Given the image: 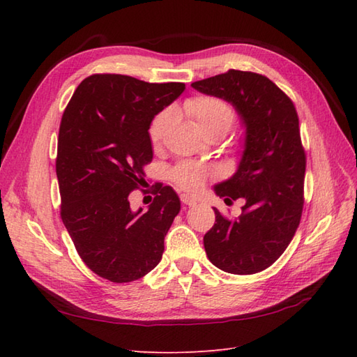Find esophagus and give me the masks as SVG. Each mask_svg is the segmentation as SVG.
<instances>
[{
	"label": "esophagus",
	"instance_id": "1",
	"mask_svg": "<svg viewBox=\"0 0 357 357\" xmlns=\"http://www.w3.org/2000/svg\"><path fill=\"white\" fill-rule=\"evenodd\" d=\"M181 201H183V204H185V206H195L196 204V198H193V196L190 195H181Z\"/></svg>",
	"mask_w": 357,
	"mask_h": 357
}]
</instances>
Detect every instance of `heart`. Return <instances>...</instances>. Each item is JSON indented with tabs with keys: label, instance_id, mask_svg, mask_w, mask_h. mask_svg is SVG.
Segmentation results:
<instances>
[{
	"label": "heart",
	"instance_id": "b5f03b06",
	"mask_svg": "<svg viewBox=\"0 0 357 357\" xmlns=\"http://www.w3.org/2000/svg\"><path fill=\"white\" fill-rule=\"evenodd\" d=\"M184 112L190 116L199 130L207 135H225L234 123V110L230 104L213 96H195L184 102ZM173 121V112L167 109L159 113L150 126V139L158 144L162 139L167 128ZM208 170L192 162H184L174 167L172 178L179 187L185 190H198L204 184Z\"/></svg>",
	"mask_w": 357,
	"mask_h": 357
}]
</instances>
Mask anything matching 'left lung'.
<instances>
[{"label":"left lung","instance_id":"obj_1","mask_svg":"<svg viewBox=\"0 0 357 357\" xmlns=\"http://www.w3.org/2000/svg\"><path fill=\"white\" fill-rule=\"evenodd\" d=\"M192 87L233 105L244 127L238 169L213 190L225 202L242 198L236 221L215 208L216 224L204 236L210 262L231 275H253L290 244L304 206L305 153L294 105L262 75L230 69Z\"/></svg>","mask_w":357,"mask_h":357}]
</instances>
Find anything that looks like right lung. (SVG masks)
Here are the masks:
<instances>
[{"label": "right lung", "instance_id": "obj_1", "mask_svg": "<svg viewBox=\"0 0 357 357\" xmlns=\"http://www.w3.org/2000/svg\"><path fill=\"white\" fill-rule=\"evenodd\" d=\"M184 90L183 82L92 75L64 110L56 158L61 218L81 259L112 282H132L156 267L181 210L170 185L156 184L146 210H132L128 195L153 158L151 121Z\"/></svg>", "mask_w": 357, "mask_h": 357}]
</instances>
